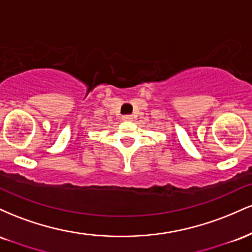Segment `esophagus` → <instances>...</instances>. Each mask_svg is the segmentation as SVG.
<instances>
[{
	"label": "esophagus",
	"mask_w": 252,
	"mask_h": 252,
	"mask_svg": "<svg viewBox=\"0 0 252 252\" xmlns=\"http://www.w3.org/2000/svg\"><path fill=\"white\" fill-rule=\"evenodd\" d=\"M123 121H126V122H130V121H132L134 118H132L131 115H124V116L122 117Z\"/></svg>",
	"instance_id": "obj_1"
}]
</instances>
